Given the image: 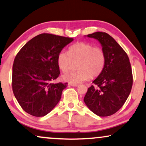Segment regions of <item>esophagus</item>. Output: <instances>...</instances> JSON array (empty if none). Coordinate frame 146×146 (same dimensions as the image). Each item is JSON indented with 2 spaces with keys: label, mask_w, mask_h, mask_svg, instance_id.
Returning a JSON list of instances; mask_svg holds the SVG:
<instances>
[{
  "label": "esophagus",
  "mask_w": 146,
  "mask_h": 146,
  "mask_svg": "<svg viewBox=\"0 0 146 146\" xmlns=\"http://www.w3.org/2000/svg\"><path fill=\"white\" fill-rule=\"evenodd\" d=\"M68 85H69V86H72V87H77V86H78V84H77L70 83V82H69V83H68Z\"/></svg>",
  "instance_id": "34e87169"
}]
</instances>
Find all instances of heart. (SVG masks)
Here are the masks:
<instances>
[{
	"label": "heart",
	"mask_w": 146,
	"mask_h": 146,
	"mask_svg": "<svg viewBox=\"0 0 146 146\" xmlns=\"http://www.w3.org/2000/svg\"><path fill=\"white\" fill-rule=\"evenodd\" d=\"M106 57L102 48L94 46L88 42H80L70 46L68 53L59 52L57 64L59 70L66 72L77 63L76 72H68L62 76L63 80L70 83L78 84L89 80L91 76L100 75L105 67Z\"/></svg>",
	"instance_id": "heart-1"
}]
</instances>
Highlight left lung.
<instances>
[{
  "instance_id": "obj_1",
  "label": "left lung",
  "mask_w": 146,
  "mask_h": 146,
  "mask_svg": "<svg viewBox=\"0 0 146 146\" xmlns=\"http://www.w3.org/2000/svg\"><path fill=\"white\" fill-rule=\"evenodd\" d=\"M99 41L105 52L106 61L102 73L93 80L84 102L94 114L108 116L121 108L130 94L133 75L127 54L111 36L97 32L87 36Z\"/></svg>"
}]
</instances>
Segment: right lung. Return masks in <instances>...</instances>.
I'll list each match as a JSON object with an SVG mask.
<instances>
[{"instance_id": "obj_1", "label": "right lung", "mask_w": 146, "mask_h": 146, "mask_svg": "<svg viewBox=\"0 0 146 146\" xmlns=\"http://www.w3.org/2000/svg\"><path fill=\"white\" fill-rule=\"evenodd\" d=\"M74 40L51 34L34 37L21 48L13 65L12 87L18 103L34 116H44L58 104L68 83H53L60 74L59 52Z\"/></svg>"}]
</instances>
